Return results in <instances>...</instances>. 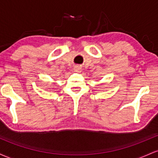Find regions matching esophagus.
Segmentation results:
<instances>
[{
    "instance_id": "34e87169",
    "label": "esophagus",
    "mask_w": 158,
    "mask_h": 158,
    "mask_svg": "<svg viewBox=\"0 0 158 158\" xmlns=\"http://www.w3.org/2000/svg\"><path fill=\"white\" fill-rule=\"evenodd\" d=\"M73 70H74V71H75V72H81V68L79 66H76V67H74Z\"/></svg>"
}]
</instances>
